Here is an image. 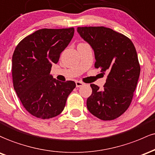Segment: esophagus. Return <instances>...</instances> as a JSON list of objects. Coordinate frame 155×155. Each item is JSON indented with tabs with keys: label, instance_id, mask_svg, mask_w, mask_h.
Masks as SVG:
<instances>
[{
	"label": "esophagus",
	"instance_id": "obj_1",
	"mask_svg": "<svg viewBox=\"0 0 155 155\" xmlns=\"http://www.w3.org/2000/svg\"><path fill=\"white\" fill-rule=\"evenodd\" d=\"M75 84H76V87H77V88H78V87L83 86V85H84V83H82V82H81V81H76Z\"/></svg>",
	"mask_w": 155,
	"mask_h": 155
}]
</instances>
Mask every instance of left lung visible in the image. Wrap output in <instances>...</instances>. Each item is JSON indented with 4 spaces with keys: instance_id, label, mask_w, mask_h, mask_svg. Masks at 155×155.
<instances>
[{
    "instance_id": "obj_1",
    "label": "left lung",
    "mask_w": 155,
    "mask_h": 155,
    "mask_svg": "<svg viewBox=\"0 0 155 155\" xmlns=\"http://www.w3.org/2000/svg\"><path fill=\"white\" fill-rule=\"evenodd\" d=\"M77 31L94 52V67L107 74L102 90L91 84L87 108L100 119H115L129 107L140 75L135 46L129 38L103 26L78 27Z\"/></svg>"
}]
</instances>
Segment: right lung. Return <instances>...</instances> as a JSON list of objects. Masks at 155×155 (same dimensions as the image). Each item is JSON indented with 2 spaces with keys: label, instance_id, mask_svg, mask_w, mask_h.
Segmentation results:
<instances>
[{
  "label": "right lung",
  "instance_id": "obj_1",
  "mask_svg": "<svg viewBox=\"0 0 155 155\" xmlns=\"http://www.w3.org/2000/svg\"><path fill=\"white\" fill-rule=\"evenodd\" d=\"M74 32V28L40 29L24 38L15 48L12 69L14 88L31 115L43 119L59 115L75 88L74 81L61 82L50 74L52 64L58 63Z\"/></svg>",
  "mask_w": 155,
  "mask_h": 155
}]
</instances>
